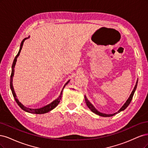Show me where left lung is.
Instances as JSON below:
<instances>
[{
    "instance_id": "obj_1",
    "label": "left lung",
    "mask_w": 148,
    "mask_h": 148,
    "mask_svg": "<svg viewBox=\"0 0 148 148\" xmlns=\"http://www.w3.org/2000/svg\"><path fill=\"white\" fill-rule=\"evenodd\" d=\"M137 84H138V80H137L136 82L135 86L134 88H133L132 93L130 94L129 98H128V99L127 100V101H126V102L125 103V104H123V105L122 106V107L117 111V112L114 113V114H104V113H102V112H99V111L97 110V109L93 106V104L88 101V99L87 98L86 96H85V103H86L87 106H88V108L90 109V110H91V111H92L93 112H94L95 114H97V115H98V116H102V117H111V116H113L115 115V114H117V113H119V112H120L121 111H123V110H125V109L128 107V106L129 105L130 102H131V101H132V98H133V95H134L135 92V90H136V87H137Z\"/></svg>"
}]
</instances>
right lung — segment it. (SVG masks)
<instances>
[{
  "label": "right lung",
  "mask_w": 148,
  "mask_h": 148,
  "mask_svg": "<svg viewBox=\"0 0 148 148\" xmlns=\"http://www.w3.org/2000/svg\"><path fill=\"white\" fill-rule=\"evenodd\" d=\"M28 38H29V36L28 37H27V38H25V39H24L22 40V42L21 43L20 50H19V51H18V54L16 55L15 59H14V60H13V64H12V73H11V75H10V88H11V90H12L13 96L14 98H15L16 103L18 104V106H20L23 109V110H24V111H26V112H29V113H32V114H45V113H47V112H48L51 111L52 109H53L56 106H58V104L60 102V100H61V97H62L63 90L64 87L66 86V85H67L69 83V80H68V82L66 83V84L64 85V87H63V89H62L61 92V93L60 95V96L58 97V98H56L55 100H54L53 102H51L50 104H48V105H47L45 106H44V107H42L41 108H39V109H31V108H27V107L25 106L23 104H21L20 101H19V100L16 98V93L15 92V90H14V88H13V83H12V82H13V75H14V72H15V70H14V68H15V64H16V60H17V58L18 57L19 55H20V51H21V50L22 49L23 43H24V42H25V40L26 39H28Z\"/></svg>",
  "instance_id": "right-lung-1"
}]
</instances>
